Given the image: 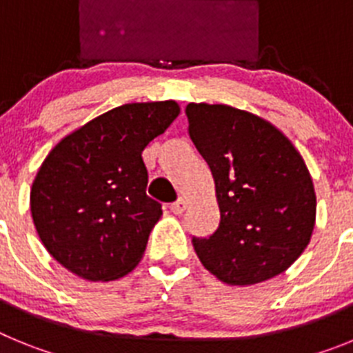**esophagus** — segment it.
<instances>
[{"label":"esophagus","instance_id":"1","mask_svg":"<svg viewBox=\"0 0 353 353\" xmlns=\"http://www.w3.org/2000/svg\"><path fill=\"white\" fill-rule=\"evenodd\" d=\"M185 208H187V199L185 198H179L176 201H174V203H171L170 210L173 212V214L180 215L183 210H185Z\"/></svg>","mask_w":353,"mask_h":353}]
</instances>
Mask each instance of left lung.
<instances>
[{
    "label": "left lung",
    "mask_w": 353,
    "mask_h": 353,
    "mask_svg": "<svg viewBox=\"0 0 353 353\" xmlns=\"http://www.w3.org/2000/svg\"><path fill=\"white\" fill-rule=\"evenodd\" d=\"M189 136L207 161L221 223L192 239L205 269L245 286L285 272L310 244L316 194L299 150L256 114L226 104H187Z\"/></svg>",
    "instance_id": "obj_1"
}]
</instances>
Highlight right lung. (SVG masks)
<instances>
[{
	"mask_svg": "<svg viewBox=\"0 0 353 353\" xmlns=\"http://www.w3.org/2000/svg\"><path fill=\"white\" fill-rule=\"evenodd\" d=\"M180 114L174 101L114 108L65 136L30 192L43 248L86 281H113L139 263L161 203L146 196L143 150Z\"/></svg>",
	"mask_w": 353,
	"mask_h": 353,
	"instance_id": "right-lung-1",
	"label": "right lung"
}]
</instances>
